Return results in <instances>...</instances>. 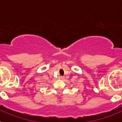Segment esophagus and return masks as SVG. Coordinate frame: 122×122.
Masks as SVG:
<instances>
[{
    "label": "esophagus",
    "instance_id": "34e87169",
    "mask_svg": "<svg viewBox=\"0 0 122 122\" xmlns=\"http://www.w3.org/2000/svg\"><path fill=\"white\" fill-rule=\"evenodd\" d=\"M60 78L61 79H63L64 78V77H63V76H60Z\"/></svg>",
    "mask_w": 122,
    "mask_h": 122
}]
</instances>
